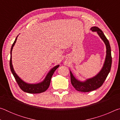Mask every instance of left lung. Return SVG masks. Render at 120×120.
<instances>
[{
  "instance_id": "8db88e82",
  "label": "left lung",
  "mask_w": 120,
  "mask_h": 120,
  "mask_svg": "<svg viewBox=\"0 0 120 120\" xmlns=\"http://www.w3.org/2000/svg\"><path fill=\"white\" fill-rule=\"evenodd\" d=\"M90 30L93 32H97L100 38L104 41L106 46V56L104 66L101 71L96 76L92 78L88 79L84 82H80L76 79L73 76L71 72L70 71L71 82L72 85L77 90L82 92H90L96 90L101 86L110 71L112 66L111 50L109 40L107 39L102 31L98 27L94 26L91 28Z\"/></svg>"
}]
</instances>
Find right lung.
Returning <instances> with one entry per match:
<instances>
[{
  "label": "right lung",
  "instance_id": "right-lung-1",
  "mask_svg": "<svg viewBox=\"0 0 120 120\" xmlns=\"http://www.w3.org/2000/svg\"><path fill=\"white\" fill-rule=\"evenodd\" d=\"M17 36L16 37L15 41H14L13 45L11 46V59H10L9 62L10 68H11V71L13 75L14 78L15 79L16 82H17V84L19 85L20 88L25 92L28 93H31V94H38V93L44 92L45 91L47 90L49 87L52 75H53L54 71H55L56 69L59 67V65H58V66H56V67H54V68H53L50 71V72L48 73V75H46L44 80L41 82L38 83V84H29L23 82V81L17 76V74H16V72H15V71H14L13 69V65H12L11 62V51L12 49H13V46L15 45L16 40H17Z\"/></svg>",
  "mask_w": 120,
  "mask_h": 120
}]
</instances>
